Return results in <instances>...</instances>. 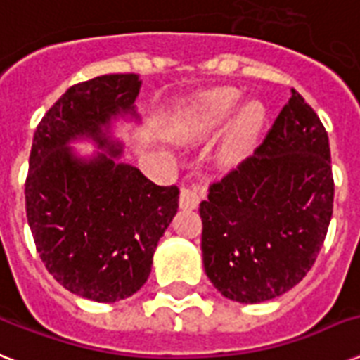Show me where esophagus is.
<instances>
[{"label": "esophagus", "instance_id": "1", "mask_svg": "<svg viewBox=\"0 0 360 360\" xmlns=\"http://www.w3.org/2000/svg\"><path fill=\"white\" fill-rule=\"evenodd\" d=\"M200 192L194 186H183L179 194L181 209H196L200 205Z\"/></svg>", "mask_w": 360, "mask_h": 360}]
</instances>
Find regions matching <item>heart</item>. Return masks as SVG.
Segmentation results:
<instances>
[{"instance_id": "1", "label": "heart", "mask_w": 360, "mask_h": 360, "mask_svg": "<svg viewBox=\"0 0 360 360\" xmlns=\"http://www.w3.org/2000/svg\"><path fill=\"white\" fill-rule=\"evenodd\" d=\"M239 101L240 95L233 89H222V91L209 95L200 106V112L194 120V127H192L194 132L198 136H205L219 130L220 124H224V121L236 112ZM265 117H267V112L262 103L252 101L243 106L228 130L224 146H222V160L226 164H237L250 155L252 149L256 147Z\"/></svg>"}]
</instances>
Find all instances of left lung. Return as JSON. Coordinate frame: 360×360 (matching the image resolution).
<instances>
[{
	"mask_svg": "<svg viewBox=\"0 0 360 360\" xmlns=\"http://www.w3.org/2000/svg\"><path fill=\"white\" fill-rule=\"evenodd\" d=\"M333 200L327 130L291 89L262 146L209 186L200 203L209 280L222 295L245 304L290 291L323 246Z\"/></svg>",
	"mask_w": 360,
	"mask_h": 360,
	"instance_id": "8db88e82",
	"label": "left lung"
}]
</instances>
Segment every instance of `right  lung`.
<instances>
[{"label":"right lung","mask_w":360,"mask_h":360,"mask_svg":"<svg viewBox=\"0 0 360 360\" xmlns=\"http://www.w3.org/2000/svg\"><path fill=\"white\" fill-rule=\"evenodd\" d=\"M138 75H104L69 87L37 124L25 179V213L44 267L65 290L97 302L127 299L146 284L158 240L179 207V188L160 186L130 164L108 136L117 115L138 117ZM99 148L78 158L70 141Z\"/></svg>","instance_id":"add662e5"}]
</instances>
